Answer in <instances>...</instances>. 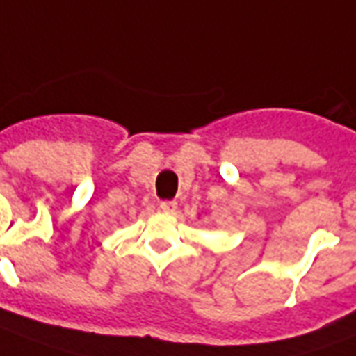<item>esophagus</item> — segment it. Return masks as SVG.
I'll return each instance as SVG.
<instances>
[{
    "instance_id": "obj_1",
    "label": "esophagus",
    "mask_w": 356,
    "mask_h": 356,
    "mask_svg": "<svg viewBox=\"0 0 356 356\" xmlns=\"http://www.w3.org/2000/svg\"><path fill=\"white\" fill-rule=\"evenodd\" d=\"M160 209L164 213H175V209H177V202H175V200H164V202H160Z\"/></svg>"
}]
</instances>
